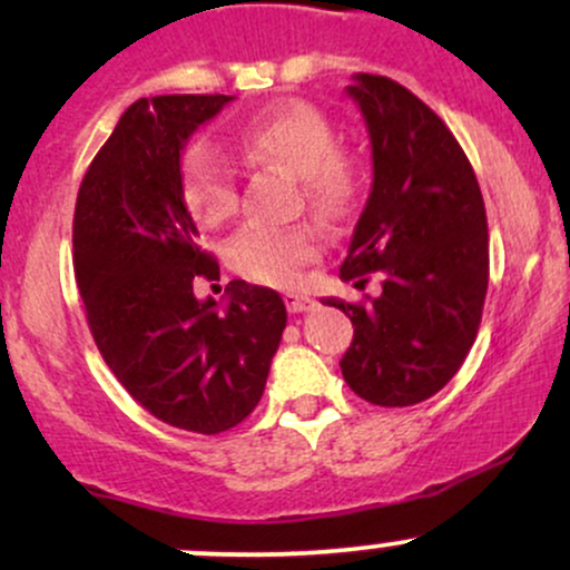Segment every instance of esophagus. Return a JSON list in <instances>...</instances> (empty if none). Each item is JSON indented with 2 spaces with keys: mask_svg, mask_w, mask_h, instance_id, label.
<instances>
[{
  "mask_svg": "<svg viewBox=\"0 0 570 570\" xmlns=\"http://www.w3.org/2000/svg\"><path fill=\"white\" fill-rule=\"evenodd\" d=\"M286 307H289V313H305V311H313L316 307V299L307 297V294H286Z\"/></svg>",
  "mask_w": 570,
  "mask_h": 570,
  "instance_id": "esophagus-1",
  "label": "esophagus"
}]
</instances>
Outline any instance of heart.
<instances>
[{
    "instance_id": "1",
    "label": "heart",
    "mask_w": 570,
    "mask_h": 570,
    "mask_svg": "<svg viewBox=\"0 0 570 570\" xmlns=\"http://www.w3.org/2000/svg\"><path fill=\"white\" fill-rule=\"evenodd\" d=\"M238 149L248 163L297 176L305 206L324 219L348 214L362 189V163L337 147L330 117L305 101L278 104L254 117L240 130ZM179 193L193 217L208 227L225 225L238 212L233 166L203 139L181 155ZM316 252V238L305 227L273 230L252 225L227 244V263L259 284L292 286Z\"/></svg>"
}]
</instances>
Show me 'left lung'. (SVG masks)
I'll list each match as a JSON object with an SVG mask.
<instances>
[{
  "label": "left lung",
  "mask_w": 570,
  "mask_h": 570,
  "mask_svg": "<svg viewBox=\"0 0 570 570\" xmlns=\"http://www.w3.org/2000/svg\"><path fill=\"white\" fill-rule=\"evenodd\" d=\"M372 147V189L340 278L381 294L324 297L353 324L340 370L353 394L381 407L434 396L461 370L488 292V217L472 163L450 128L404 85L353 75Z\"/></svg>",
  "instance_id": "1"
}]
</instances>
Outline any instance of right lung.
<instances>
[{"mask_svg": "<svg viewBox=\"0 0 570 570\" xmlns=\"http://www.w3.org/2000/svg\"><path fill=\"white\" fill-rule=\"evenodd\" d=\"M233 96L130 104L85 174L75 208V273L104 362L168 426L219 434L263 399L286 326L278 292L235 278L225 303L193 281L219 278L179 193L189 136Z\"/></svg>", "mask_w": 570, "mask_h": 570, "instance_id": "add662e5", "label": "right lung"}]
</instances>
